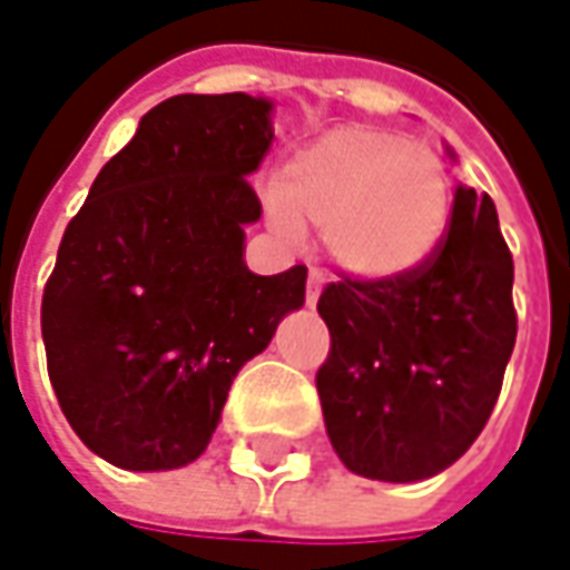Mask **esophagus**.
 <instances>
[{"mask_svg": "<svg viewBox=\"0 0 570 570\" xmlns=\"http://www.w3.org/2000/svg\"><path fill=\"white\" fill-rule=\"evenodd\" d=\"M323 285H326V276H323L320 269H311V273H307V307H316Z\"/></svg>", "mask_w": 570, "mask_h": 570, "instance_id": "obj_1", "label": "esophagus"}]
</instances>
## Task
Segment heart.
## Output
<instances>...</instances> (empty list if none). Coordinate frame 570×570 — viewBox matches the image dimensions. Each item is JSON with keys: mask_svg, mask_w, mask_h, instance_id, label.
<instances>
[{"mask_svg": "<svg viewBox=\"0 0 570 570\" xmlns=\"http://www.w3.org/2000/svg\"><path fill=\"white\" fill-rule=\"evenodd\" d=\"M449 171L436 150L370 125H342L278 171L282 228L326 232L332 259L364 278L417 269L449 225Z\"/></svg>", "mask_w": 570, "mask_h": 570, "instance_id": "heart-1", "label": "heart"}]
</instances>
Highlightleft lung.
<instances>
[{"label":"left lung","mask_w":570,"mask_h":570,"mask_svg":"<svg viewBox=\"0 0 570 570\" xmlns=\"http://www.w3.org/2000/svg\"><path fill=\"white\" fill-rule=\"evenodd\" d=\"M511 282L492 197L458 185L449 235L417 269L323 288L332 347L316 392L347 471L417 483L471 449L514 351Z\"/></svg>","instance_id":"left-lung-1"}]
</instances>
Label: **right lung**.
<instances>
[{"mask_svg": "<svg viewBox=\"0 0 570 570\" xmlns=\"http://www.w3.org/2000/svg\"><path fill=\"white\" fill-rule=\"evenodd\" d=\"M269 116L247 94L153 106L65 228L40 311L49 380L80 442L121 471L197 461L240 366L304 307L307 266L244 263Z\"/></svg>", "mask_w": 570, "mask_h": 570, "instance_id": "right-lung-1", "label": "right lung"}]
</instances>
